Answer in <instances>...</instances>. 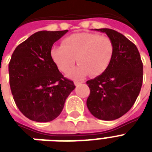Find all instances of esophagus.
I'll return each mask as SVG.
<instances>
[{"instance_id":"1","label":"esophagus","mask_w":152,"mask_h":152,"mask_svg":"<svg viewBox=\"0 0 152 152\" xmlns=\"http://www.w3.org/2000/svg\"><path fill=\"white\" fill-rule=\"evenodd\" d=\"M83 83V82H80V81H77V80L74 81V84H75V85H76V86L80 85V84H81V83Z\"/></svg>"}]
</instances>
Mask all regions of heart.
Segmentation results:
<instances>
[{"label":"heart","mask_w":152,"mask_h":152,"mask_svg":"<svg viewBox=\"0 0 152 152\" xmlns=\"http://www.w3.org/2000/svg\"><path fill=\"white\" fill-rule=\"evenodd\" d=\"M113 51V42L108 36L80 32L64 38L62 46H53L50 56L57 69L64 73L73 67L76 59L79 65L69 76L81 79L89 73L91 76L103 73L110 64Z\"/></svg>","instance_id":"b5f03b06"}]
</instances>
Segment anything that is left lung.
<instances>
[{"mask_svg": "<svg viewBox=\"0 0 152 152\" xmlns=\"http://www.w3.org/2000/svg\"><path fill=\"white\" fill-rule=\"evenodd\" d=\"M95 31L106 33L114 51L108 69L87 81L91 91L87 106L98 119L113 121L127 113L137 100L143 83V63L136 45L122 34L108 28Z\"/></svg>", "mask_w": 152, "mask_h": 152, "instance_id": "8db88e82", "label": "left lung"}]
</instances>
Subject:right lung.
Returning <instances> with one entry per match:
<instances>
[{
    "label": "right lung",
    "mask_w": 152,
    "mask_h": 152,
    "mask_svg": "<svg viewBox=\"0 0 152 152\" xmlns=\"http://www.w3.org/2000/svg\"><path fill=\"white\" fill-rule=\"evenodd\" d=\"M69 31H41L20 44L8 64L9 83L20 112L30 120L48 122L61 113L65 100L75 89L53 61L55 42Z\"/></svg>",
    "instance_id": "obj_1"
}]
</instances>
